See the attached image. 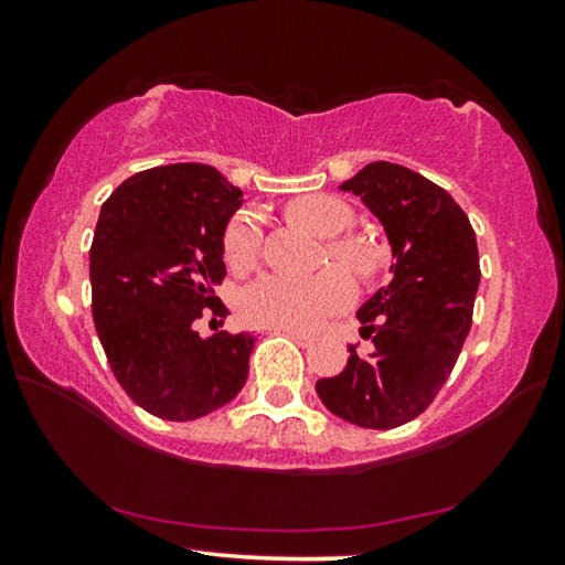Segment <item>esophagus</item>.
Wrapping results in <instances>:
<instances>
[{
	"instance_id": "esophagus-1",
	"label": "esophagus",
	"mask_w": 565,
	"mask_h": 565,
	"mask_svg": "<svg viewBox=\"0 0 565 565\" xmlns=\"http://www.w3.org/2000/svg\"><path fill=\"white\" fill-rule=\"evenodd\" d=\"M276 333H286V337L294 339L299 347H309V343H313V337L311 333H303V331H296V329H274Z\"/></svg>"
}]
</instances>
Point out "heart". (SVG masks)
<instances>
[{
  "instance_id": "heart-1",
  "label": "heart",
  "mask_w": 565,
  "mask_h": 565,
  "mask_svg": "<svg viewBox=\"0 0 565 565\" xmlns=\"http://www.w3.org/2000/svg\"><path fill=\"white\" fill-rule=\"evenodd\" d=\"M286 218L294 226L321 238H330L329 256L359 279H374L384 266L381 248L361 234H344L353 224V209L343 199L329 194L299 196L286 204ZM262 232L252 214L232 218L224 234V259L234 271H248L259 262ZM351 281L337 266H329L306 279L266 274L248 284L238 296V313L246 323L269 329L309 331L329 313L343 309L351 301Z\"/></svg>"
}]
</instances>
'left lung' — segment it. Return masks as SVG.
Wrapping results in <instances>:
<instances>
[{
	"mask_svg": "<svg viewBox=\"0 0 565 565\" xmlns=\"http://www.w3.org/2000/svg\"><path fill=\"white\" fill-rule=\"evenodd\" d=\"M341 191L384 224L394 264L356 311L374 349L349 347L347 366L319 379L317 394L333 416L386 431L424 414L451 376L481 281L476 234L446 189L391 161L363 167Z\"/></svg>",
	"mask_w": 565,
	"mask_h": 565,
	"instance_id": "1",
	"label": "left lung"
}]
</instances>
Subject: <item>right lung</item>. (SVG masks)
<instances>
[{
  "label": "right lung",
  "instance_id": "1",
  "mask_svg": "<svg viewBox=\"0 0 565 565\" xmlns=\"http://www.w3.org/2000/svg\"><path fill=\"white\" fill-rule=\"evenodd\" d=\"M242 189L206 164L154 167L114 189L89 248L92 317L114 376L134 404L164 420L226 406L248 376L252 333L199 337L224 317V232Z\"/></svg>",
  "mask_w": 565,
  "mask_h": 565
}]
</instances>
